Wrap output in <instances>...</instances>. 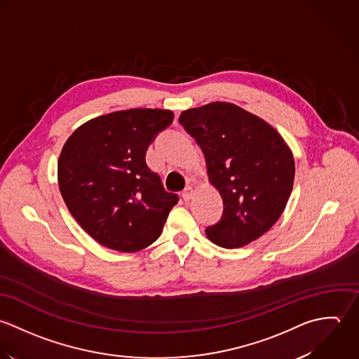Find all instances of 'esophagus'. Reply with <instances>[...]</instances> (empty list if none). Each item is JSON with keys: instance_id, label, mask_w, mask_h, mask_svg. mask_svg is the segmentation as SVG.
Returning a JSON list of instances; mask_svg holds the SVG:
<instances>
[{"instance_id": "obj_1", "label": "esophagus", "mask_w": 359, "mask_h": 359, "mask_svg": "<svg viewBox=\"0 0 359 359\" xmlns=\"http://www.w3.org/2000/svg\"><path fill=\"white\" fill-rule=\"evenodd\" d=\"M193 197H194V189H193L191 186L186 187V190L183 191V198H184L186 201H190Z\"/></svg>"}]
</instances>
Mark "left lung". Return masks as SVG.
<instances>
[{"label": "left lung", "instance_id": "8db88e82", "mask_svg": "<svg viewBox=\"0 0 359 359\" xmlns=\"http://www.w3.org/2000/svg\"><path fill=\"white\" fill-rule=\"evenodd\" d=\"M180 125L201 147L223 216L207 227L219 247L238 248L265 234L283 214L295 165L280 133L231 102L216 101L180 114Z\"/></svg>", "mask_w": 359, "mask_h": 359}]
</instances>
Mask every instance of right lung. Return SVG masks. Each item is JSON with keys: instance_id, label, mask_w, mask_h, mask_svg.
I'll return each instance as SVG.
<instances>
[{"instance_id": "1", "label": "right lung", "mask_w": 359, "mask_h": 359, "mask_svg": "<svg viewBox=\"0 0 359 359\" xmlns=\"http://www.w3.org/2000/svg\"><path fill=\"white\" fill-rule=\"evenodd\" d=\"M173 118L169 109L115 111L87 121L64 144L60 191L77 223L101 245L136 252L161 236L179 197L163 189L145 154Z\"/></svg>"}]
</instances>
